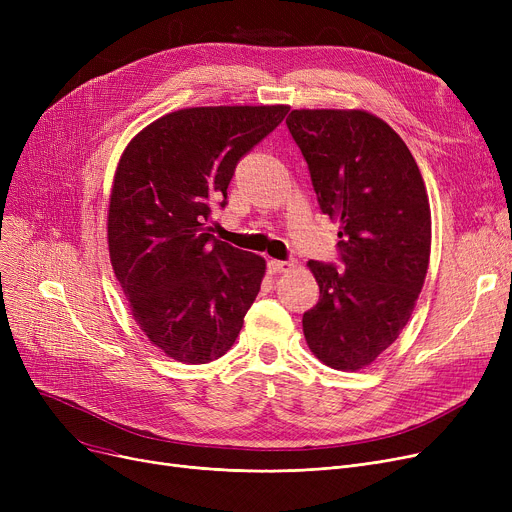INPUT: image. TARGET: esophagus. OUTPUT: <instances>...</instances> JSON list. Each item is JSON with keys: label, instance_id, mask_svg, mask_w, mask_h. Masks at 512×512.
<instances>
[{"label": "esophagus", "instance_id": "1", "mask_svg": "<svg viewBox=\"0 0 512 512\" xmlns=\"http://www.w3.org/2000/svg\"><path fill=\"white\" fill-rule=\"evenodd\" d=\"M290 265H292V263H288V261L270 259V261H267V272H270V274H282V272L290 270Z\"/></svg>", "mask_w": 512, "mask_h": 512}]
</instances>
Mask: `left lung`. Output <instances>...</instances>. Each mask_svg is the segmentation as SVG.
I'll use <instances>...</instances> for the list:
<instances>
[{"mask_svg": "<svg viewBox=\"0 0 512 512\" xmlns=\"http://www.w3.org/2000/svg\"><path fill=\"white\" fill-rule=\"evenodd\" d=\"M319 207L340 222V267L309 261L319 301L303 315L311 353L357 371L398 338L423 288L432 213L415 159L363 110H292L286 118Z\"/></svg>", "mask_w": 512, "mask_h": 512, "instance_id": "1", "label": "left lung"}]
</instances>
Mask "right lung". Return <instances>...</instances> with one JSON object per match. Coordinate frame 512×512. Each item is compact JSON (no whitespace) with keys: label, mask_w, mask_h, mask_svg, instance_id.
Segmentation results:
<instances>
[{"label":"right lung","mask_w":512,"mask_h":512,"mask_svg":"<svg viewBox=\"0 0 512 512\" xmlns=\"http://www.w3.org/2000/svg\"><path fill=\"white\" fill-rule=\"evenodd\" d=\"M288 110L188 107L151 122L120 157L107 211L114 274L145 336L180 363L226 355L261 288L265 259L215 240L209 220L240 157Z\"/></svg>","instance_id":"1"}]
</instances>
